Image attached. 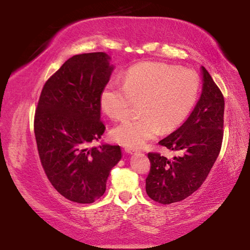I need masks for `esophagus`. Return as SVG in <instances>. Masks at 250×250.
<instances>
[{"mask_svg": "<svg viewBox=\"0 0 250 250\" xmlns=\"http://www.w3.org/2000/svg\"><path fill=\"white\" fill-rule=\"evenodd\" d=\"M125 152L126 153H130V154H132V153H134V152H137V150L135 149H133V147H125Z\"/></svg>", "mask_w": 250, "mask_h": 250, "instance_id": "1", "label": "esophagus"}]
</instances>
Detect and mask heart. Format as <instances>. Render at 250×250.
Returning a JSON list of instances; mask_svg holds the SVG:
<instances>
[{
  "label": "heart",
  "mask_w": 250,
  "mask_h": 250,
  "mask_svg": "<svg viewBox=\"0 0 250 250\" xmlns=\"http://www.w3.org/2000/svg\"><path fill=\"white\" fill-rule=\"evenodd\" d=\"M201 88L195 70L161 62H145L128 70L125 83L112 80L101 92V107L115 120L130 115L140 103L142 116L130 118L111 130L116 142L141 147L183 122L196 104Z\"/></svg>",
  "instance_id": "1"
}]
</instances>
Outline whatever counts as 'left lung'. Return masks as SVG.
<instances>
[{"mask_svg": "<svg viewBox=\"0 0 250 250\" xmlns=\"http://www.w3.org/2000/svg\"><path fill=\"white\" fill-rule=\"evenodd\" d=\"M202 71L203 91L191 116L159 142L182 154L168 160L158 152L147 153L151 167L146 191L151 200L160 204L181 202L196 192L221 152L225 101L205 67H202Z\"/></svg>", "mask_w": 250, "mask_h": 250, "instance_id": "1", "label": "left lung"}]
</instances>
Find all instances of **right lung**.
Returning <instances> with one entry per match:
<instances>
[{"label": "right lung", "mask_w": 250, "mask_h": 250, "mask_svg": "<svg viewBox=\"0 0 250 250\" xmlns=\"http://www.w3.org/2000/svg\"><path fill=\"white\" fill-rule=\"evenodd\" d=\"M108 61L103 52L67 59L45 83L34 117L46 176L59 194L80 204L104 195L109 173L121 159L119 146L88 147L105 130L100 97L113 69Z\"/></svg>", "instance_id": "1"}]
</instances>
